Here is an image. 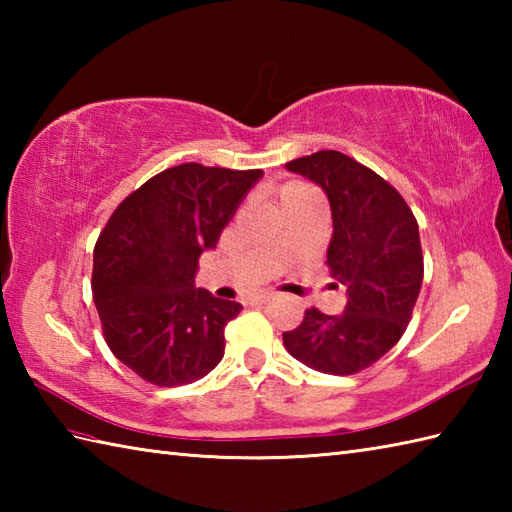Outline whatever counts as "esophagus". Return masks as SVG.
<instances>
[{"instance_id":"obj_1","label":"esophagus","mask_w":512,"mask_h":512,"mask_svg":"<svg viewBox=\"0 0 512 512\" xmlns=\"http://www.w3.org/2000/svg\"><path fill=\"white\" fill-rule=\"evenodd\" d=\"M270 299H273V295H266V292H264V295H255L250 301H253V303H266Z\"/></svg>"}]
</instances>
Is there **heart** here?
Listing matches in <instances>:
<instances>
[{
    "instance_id": "b5f03b06",
    "label": "heart",
    "mask_w": 512,
    "mask_h": 512,
    "mask_svg": "<svg viewBox=\"0 0 512 512\" xmlns=\"http://www.w3.org/2000/svg\"><path fill=\"white\" fill-rule=\"evenodd\" d=\"M299 189H301V184H286V187L281 189V193H279V202H284L286 198H290V195L299 191Z\"/></svg>"
}]
</instances>
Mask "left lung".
<instances>
[{
	"label": "left lung",
	"mask_w": 512,
	"mask_h": 512,
	"mask_svg": "<svg viewBox=\"0 0 512 512\" xmlns=\"http://www.w3.org/2000/svg\"><path fill=\"white\" fill-rule=\"evenodd\" d=\"M330 200V275L347 286L341 314L308 308L284 345L317 372L350 376L374 365L405 334L424 262L418 222L402 195L376 171L334 149L290 160Z\"/></svg>",
	"instance_id": "left-lung-1"
}]
</instances>
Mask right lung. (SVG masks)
<instances>
[{
    "mask_svg": "<svg viewBox=\"0 0 512 512\" xmlns=\"http://www.w3.org/2000/svg\"><path fill=\"white\" fill-rule=\"evenodd\" d=\"M262 176L198 162L165 169L116 206L96 239L105 343L147 383L189 385L222 361L224 328L242 306L195 288V270Z\"/></svg>",
    "mask_w": 512,
    "mask_h": 512,
    "instance_id": "obj_1",
    "label": "right lung"
}]
</instances>
